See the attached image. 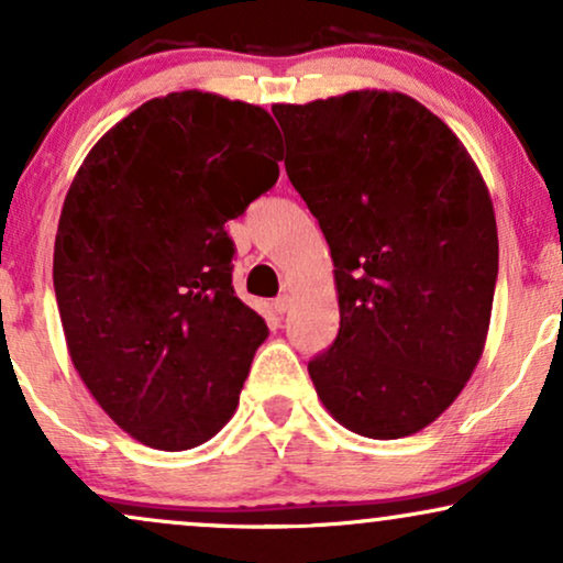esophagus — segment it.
Returning <instances> with one entry per match:
<instances>
[{"label":"esophagus","mask_w":563,"mask_h":563,"mask_svg":"<svg viewBox=\"0 0 563 563\" xmlns=\"http://www.w3.org/2000/svg\"><path fill=\"white\" fill-rule=\"evenodd\" d=\"M289 302H292V297H289L287 292H284V295L276 297L274 302H271V308H274L276 313H287V310H289Z\"/></svg>","instance_id":"esophagus-1"}]
</instances>
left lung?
I'll return each mask as SVG.
<instances>
[{
	"label": "left lung",
	"mask_w": 563,
	"mask_h": 563,
	"mask_svg": "<svg viewBox=\"0 0 563 563\" xmlns=\"http://www.w3.org/2000/svg\"><path fill=\"white\" fill-rule=\"evenodd\" d=\"M271 112L334 261L339 334L308 363L318 399L365 439L418 433L460 397L488 336L498 232L481 169L397 90Z\"/></svg>",
	"instance_id": "obj_1"
}]
</instances>
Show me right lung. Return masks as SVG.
Segmentation results:
<instances>
[{"mask_svg": "<svg viewBox=\"0 0 563 563\" xmlns=\"http://www.w3.org/2000/svg\"><path fill=\"white\" fill-rule=\"evenodd\" d=\"M266 109L203 90L145 101L90 148L54 240L75 371L151 449L185 451L234 415L263 318L234 295L238 219L279 179Z\"/></svg>", "mask_w": 563, "mask_h": 563, "instance_id": "obj_1", "label": "right lung"}]
</instances>
